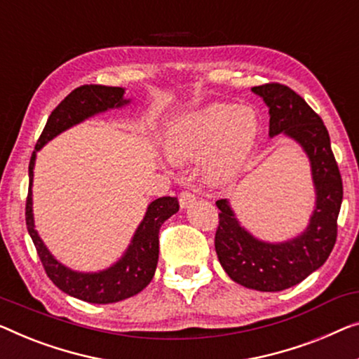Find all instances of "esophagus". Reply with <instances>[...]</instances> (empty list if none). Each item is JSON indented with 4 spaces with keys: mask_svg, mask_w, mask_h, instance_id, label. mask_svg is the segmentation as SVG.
Returning a JSON list of instances; mask_svg holds the SVG:
<instances>
[{
    "mask_svg": "<svg viewBox=\"0 0 359 359\" xmlns=\"http://www.w3.org/2000/svg\"><path fill=\"white\" fill-rule=\"evenodd\" d=\"M179 201H180L182 208H189L190 205H194V203L196 201V196H195V194H191L190 190H184V191H180Z\"/></svg>",
    "mask_w": 359,
    "mask_h": 359,
    "instance_id": "esophagus-1",
    "label": "esophagus"
}]
</instances>
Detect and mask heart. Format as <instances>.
<instances>
[{
	"instance_id": "b5f03b06",
	"label": "heart",
	"mask_w": 359,
	"mask_h": 359,
	"mask_svg": "<svg viewBox=\"0 0 359 359\" xmlns=\"http://www.w3.org/2000/svg\"><path fill=\"white\" fill-rule=\"evenodd\" d=\"M258 119L248 108L211 104L182 116L169 128L165 149L175 161L206 154L203 175L211 185L237 179L258 138Z\"/></svg>"
}]
</instances>
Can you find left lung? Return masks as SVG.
Returning a JSON list of instances; mask_svg holds the SVG:
<instances>
[{
  "label": "left lung",
  "instance_id": "left-lung-1",
  "mask_svg": "<svg viewBox=\"0 0 359 359\" xmlns=\"http://www.w3.org/2000/svg\"><path fill=\"white\" fill-rule=\"evenodd\" d=\"M269 106V135L285 133L311 161L316 210L306 231L283 243H266L240 227L226 200H217L219 226L214 247L219 263L240 285L259 292L293 287L327 261L337 240L344 185L330 137L320 117L287 85L269 82L251 88Z\"/></svg>",
  "mask_w": 359,
  "mask_h": 359
}]
</instances>
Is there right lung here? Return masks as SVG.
<instances>
[{"label": "right lung", "mask_w": 359, "mask_h": 359, "mask_svg": "<svg viewBox=\"0 0 359 359\" xmlns=\"http://www.w3.org/2000/svg\"><path fill=\"white\" fill-rule=\"evenodd\" d=\"M122 96H124V88L106 87V85H82L72 90L48 117L29 164L30 182L25 201V224L46 276L67 295L98 304L116 303L130 298L151 282L159 256V229L164 221H168L172 214L179 211L177 196L158 198L148 206L145 217L133 235L130 247L114 266L101 272L83 274V272L71 271L69 267L57 263L36 233L34 214H32V180H34L35 153L46 142L96 112L119 108L128 103V100H124Z\"/></svg>", "instance_id": "1"}]
</instances>
